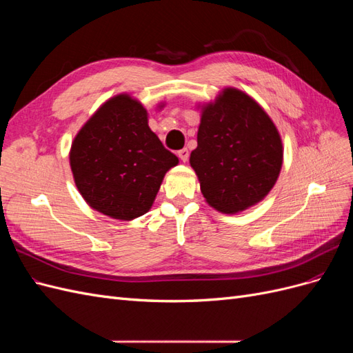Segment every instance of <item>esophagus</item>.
I'll use <instances>...</instances> for the list:
<instances>
[{
    "label": "esophagus",
    "mask_w": 353,
    "mask_h": 353,
    "mask_svg": "<svg viewBox=\"0 0 353 353\" xmlns=\"http://www.w3.org/2000/svg\"><path fill=\"white\" fill-rule=\"evenodd\" d=\"M178 157L181 159V162H187V160H188V150H187V148H183V150H179L178 152Z\"/></svg>",
    "instance_id": "esophagus-1"
}]
</instances>
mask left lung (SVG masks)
<instances>
[{
	"instance_id": "left-lung-1",
	"label": "left lung",
	"mask_w": 353,
	"mask_h": 353,
	"mask_svg": "<svg viewBox=\"0 0 353 353\" xmlns=\"http://www.w3.org/2000/svg\"><path fill=\"white\" fill-rule=\"evenodd\" d=\"M201 108L197 148L190 165L213 209L239 213L268 196L283 166V141L259 103L237 88H223Z\"/></svg>"
}]
</instances>
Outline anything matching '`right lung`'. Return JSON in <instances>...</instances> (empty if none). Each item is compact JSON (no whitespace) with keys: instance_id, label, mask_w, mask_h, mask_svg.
Segmentation results:
<instances>
[{"instance_id":"1","label":"right lung","mask_w":353,"mask_h":353,"mask_svg":"<svg viewBox=\"0 0 353 353\" xmlns=\"http://www.w3.org/2000/svg\"><path fill=\"white\" fill-rule=\"evenodd\" d=\"M69 160L88 206L119 221L150 210L165 174L179 162L150 130L144 105L130 94L100 105L72 141Z\"/></svg>"}]
</instances>
